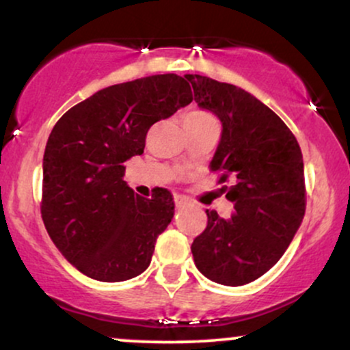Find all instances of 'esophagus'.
Instances as JSON below:
<instances>
[{
	"label": "esophagus",
	"instance_id": "obj_1",
	"mask_svg": "<svg viewBox=\"0 0 350 350\" xmlns=\"http://www.w3.org/2000/svg\"><path fill=\"white\" fill-rule=\"evenodd\" d=\"M174 204L178 208H183L187 204V200L183 198V196H174Z\"/></svg>",
	"mask_w": 350,
	"mask_h": 350
}]
</instances>
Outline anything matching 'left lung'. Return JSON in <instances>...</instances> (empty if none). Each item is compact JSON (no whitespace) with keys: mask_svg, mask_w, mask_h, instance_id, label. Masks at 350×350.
Listing matches in <instances>:
<instances>
[{"mask_svg":"<svg viewBox=\"0 0 350 350\" xmlns=\"http://www.w3.org/2000/svg\"><path fill=\"white\" fill-rule=\"evenodd\" d=\"M199 108L222 123L211 171L232 186L226 198L235 214L206 211L207 227L192 242L198 270L226 286H242L265 275L283 256L306 208L299 144L275 111L243 88L202 75H186Z\"/></svg>","mask_w":350,"mask_h":350,"instance_id":"8db88e82","label":"left lung"}]
</instances>
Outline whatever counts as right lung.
I'll use <instances>...</instances> for the list:
<instances>
[{
  "label": "right lung",
  "mask_w": 350,
  "mask_h": 350,
  "mask_svg": "<svg viewBox=\"0 0 350 350\" xmlns=\"http://www.w3.org/2000/svg\"><path fill=\"white\" fill-rule=\"evenodd\" d=\"M191 102L186 79L151 75L102 88L52 128L42 159V220L59 252L88 278L116 283L150 267L174 200L166 189L151 199L135 194L123 163L143 154L151 124Z\"/></svg>",
  "instance_id": "obj_1"
}]
</instances>
